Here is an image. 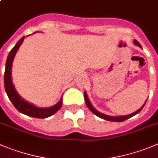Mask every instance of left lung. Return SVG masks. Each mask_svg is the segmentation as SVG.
<instances>
[{
    "instance_id": "left-lung-1",
    "label": "left lung",
    "mask_w": 158,
    "mask_h": 158,
    "mask_svg": "<svg viewBox=\"0 0 158 158\" xmlns=\"http://www.w3.org/2000/svg\"><path fill=\"white\" fill-rule=\"evenodd\" d=\"M134 44H135V45H136V46H138V47H139V48H142L140 44H139V43L138 42L137 40H134ZM84 99H85V102H86V106L88 107V108H89V110H90L94 114H96L97 116H98L99 118H101L104 119V120L110 121V122H123V121L127 120V119L132 118V116H134V115H135L136 114H138V113H139V111H141V110L143 108L144 105H145L146 102H147V101H146V102L144 103L142 107H141L139 109V110H137L135 112L132 113V114H128V115H125V116H109V115H107V114H103V113L99 112L98 110H97L95 108H94V107H93L92 104H91L90 102H89V99H88L87 94H86V92H84Z\"/></svg>"
}]
</instances>
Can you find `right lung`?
Masks as SVG:
<instances>
[{
    "label": "right lung",
    "instance_id": "1",
    "mask_svg": "<svg viewBox=\"0 0 158 158\" xmlns=\"http://www.w3.org/2000/svg\"><path fill=\"white\" fill-rule=\"evenodd\" d=\"M24 39L25 36H23L19 40L8 54V58L6 61L5 72H4V88H5V91L9 100L19 112L23 113L26 115L30 116V117L36 118H46L55 114L57 110L61 108L62 105V97H61L59 102L52 107H48V108L37 107L30 103H28L19 95L11 81V67H12L13 60H14L16 52L19 50L20 45L23 44Z\"/></svg>",
    "mask_w": 158,
    "mask_h": 158
}]
</instances>
